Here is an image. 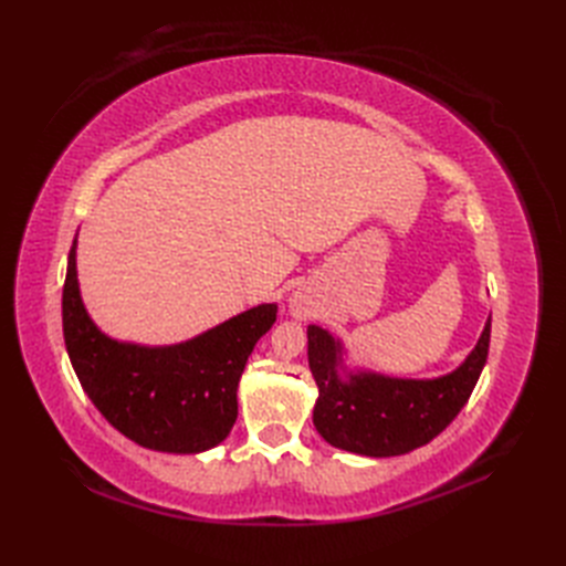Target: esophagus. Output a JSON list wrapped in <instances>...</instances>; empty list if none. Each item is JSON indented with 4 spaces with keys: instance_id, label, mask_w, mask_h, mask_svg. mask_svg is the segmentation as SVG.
I'll return each instance as SVG.
<instances>
[{
    "instance_id": "1",
    "label": "esophagus",
    "mask_w": 566,
    "mask_h": 566,
    "mask_svg": "<svg viewBox=\"0 0 566 566\" xmlns=\"http://www.w3.org/2000/svg\"><path fill=\"white\" fill-rule=\"evenodd\" d=\"M290 312H293V314H295V316H300V318L306 314V312H304V306H302L297 300L290 302Z\"/></svg>"
}]
</instances>
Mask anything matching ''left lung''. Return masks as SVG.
<instances>
[{
  "label": "left lung",
  "mask_w": 566,
  "mask_h": 566,
  "mask_svg": "<svg viewBox=\"0 0 566 566\" xmlns=\"http://www.w3.org/2000/svg\"><path fill=\"white\" fill-rule=\"evenodd\" d=\"M310 368L318 385L314 424L335 449L389 458L430 443L468 403L489 356L491 321L476 347L453 373L434 380L387 378L380 373L342 375V345L310 325Z\"/></svg>",
  "instance_id": "8db88e82"
}]
</instances>
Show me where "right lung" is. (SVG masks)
Masks as SVG:
<instances>
[{"mask_svg": "<svg viewBox=\"0 0 566 566\" xmlns=\"http://www.w3.org/2000/svg\"><path fill=\"white\" fill-rule=\"evenodd\" d=\"M75 243L63 285V337L77 380L101 416L153 451L200 453L224 441L238 418L235 391L248 356L276 321L279 306L260 304L181 345L117 342L84 310Z\"/></svg>", "mask_w": 566, "mask_h": 566, "instance_id": "right-lung-1", "label": "right lung"}]
</instances>
